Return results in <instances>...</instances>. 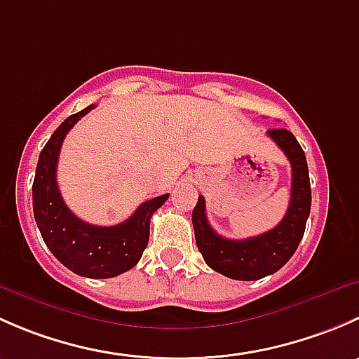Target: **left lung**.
<instances>
[{
	"instance_id": "left-lung-1",
	"label": "left lung",
	"mask_w": 359,
	"mask_h": 359,
	"mask_svg": "<svg viewBox=\"0 0 359 359\" xmlns=\"http://www.w3.org/2000/svg\"><path fill=\"white\" fill-rule=\"evenodd\" d=\"M267 135L278 144L292 165V196L283 220L274 229L248 240H227L208 224L205 198H198L193 226L198 250L217 273L240 281H255L280 271L299 247L311 212V182L306 154L287 128H273Z\"/></svg>"
}]
</instances>
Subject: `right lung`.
Wrapping results in <instances>:
<instances>
[{
  "instance_id": "1",
  "label": "right lung",
  "mask_w": 359,
  "mask_h": 359,
  "mask_svg": "<svg viewBox=\"0 0 359 359\" xmlns=\"http://www.w3.org/2000/svg\"><path fill=\"white\" fill-rule=\"evenodd\" d=\"M93 107L64 119L43 147L32 182V210L43 241L60 264L79 276L106 280L139 262L149 241L151 217L168 200V194L142 203L130 219L109 227L92 226L67 208L57 186L60 147L69 130Z\"/></svg>"
}]
</instances>
